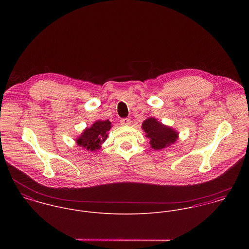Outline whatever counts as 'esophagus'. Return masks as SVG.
Instances as JSON below:
<instances>
[{"label": "esophagus", "mask_w": 249, "mask_h": 249, "mask_svg": "<svg viewBox=\"0 0 249 249\" xmlns=\"http://www.w3.org/2000/svg\"><path fill=\"white\" fill-rule=\"evenodd\" d=\"M130 124H131L130 119L124 118V119H122V120H121V124H122V125H129Z\"/></svg>", "instance_id": "esophagus-1"}]
</instances>
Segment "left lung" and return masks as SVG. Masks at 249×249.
<instances>
[{
	"instance_id": "8db88e82",
	"label": "left lung",
	"mask_w": 249,
	"mask_h": 249,
	"mask_svg": "<svg viewBox=\"0 0 249 249\" xmlns=\"http://www.w3.org/2000/svg\"><path fill=\"white\" fill-rule=\"evenodd\" d=\"M142 129L153 149H162L170 146L178 140L177 130L164 125L154 118H147L142 124Z\"/></svg>"
}]
</instances>
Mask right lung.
<instances>
[{"label":"right lung","mask_w":249,"mask_h":249,"mask_svg":"<svg viewBox=\"0 0 249 249\" xmlns=\"http://www.w3.org/2000/svg\"><path fill=\"white\" fill-rule=\"evenodd\" d=\"M111 127L112 125L109 120L97 121L91 127L85 128L75 142L87 150H97L101 148V144L107 140L108 137L107 132L111 129Z\"/></svg>","instance_id":"right-lung-1"}]
</instances>
